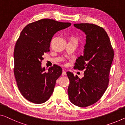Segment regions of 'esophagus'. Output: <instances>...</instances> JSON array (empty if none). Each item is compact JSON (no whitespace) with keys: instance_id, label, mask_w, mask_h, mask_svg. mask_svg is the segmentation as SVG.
I'll list each match as a JSON object with an SVG mask.
<instances>
[{"instance_id":"34e87169","label":"esophagus","mask_w":125,"mask_h":125,"mask_svg":"<svg viewBox=\"0 0 125 125\" xmlns=\"http://www.w3.org/2000/svg\"><path fill=\"white\" fill-rule=\"evenodd\" d=\"M66 71H65L63 70V72H62V76H64V75H66Z\"/></svg>"}]
</instances>
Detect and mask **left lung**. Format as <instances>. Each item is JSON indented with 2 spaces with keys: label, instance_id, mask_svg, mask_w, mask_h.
<instances>
[{
  "label": "left lung",
  "instance_id": "left-lung-1",
  "mask_svg": "<svg viewBox=\"0 0 125 125\" xmlns=\"http://www.w3.org/2000/svg\"><path fill=\"white\" fill-rule=\"evenodd\" d=\"M73 26L85 33L83 55L76 59L74 68L84 70L80 79L71 72L68 97L74 105L86 107L98 102L107 90L114 51L108 35L104 29L92 23H75Z\"/></svg>",
  "mask_w": 125,
  "mask_h": 125
}]
</instances>
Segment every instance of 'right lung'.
I'll return each mask as SVG.
<instances>
[{
  "label": "right lung",
  "mask_w": 125,
  "mask_h": 125,
  "mask_svg": "<svg viewBox=\"0 0 125 125\" xmlns=\"http://www.w3.org/2000/svg\"><path fill=\"white\" fill-rule=\"evenodd\" d=\"M71 25L46 18L28 24L20 33L14 50V74L20 92L29 101L42 104L52 95L62 69L54 64L45 72L42 55L50 51L53 35Z\"/></svg>",
  "instance_id": "right-lung-1"
}]
</instances>
